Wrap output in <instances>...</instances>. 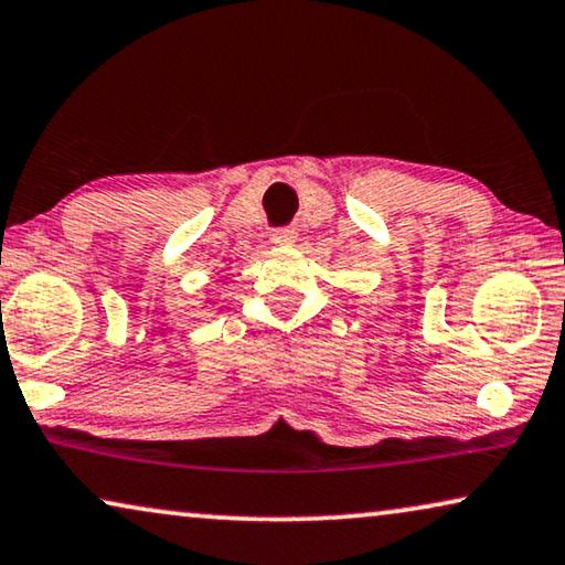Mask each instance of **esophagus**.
<instances>
[{
	"instance_id": "34e87169",
	"label": "esophagus",
	"mask_w": 565,
	"mask_h": 565,
	"mask_svg": "<svg viewBox=\"0 0 565 565\" xmlns=\"http://www.w3.org/2000/svg\"><path fill=\"white\" fill-rule=\"evenodd\" d=\"M269 239H273L277 247H290V244H296L298 232L296 228H275V232L269 234Z\"/></svg>"
}]
</instances>
